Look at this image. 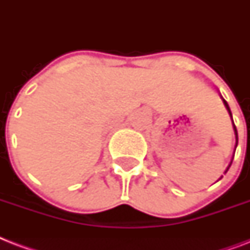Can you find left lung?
I'll list each match as a JSON object with an SVG mask.
<instances>
[{
    "label": "left lung",
    "instance_id": "obj_1",
    "mask_svg": "<svg viewBox=\"0 0 250 250\" xmlns=\"http://www.w3.org/2000/svg\"><path fill=\"white\" fill-rule=\"evenodd\" d=\"M223 102H225V105H226V107H227V110H229V115H231V118H232V114H231V110H229V104H227V102H226V101H225V100H223ZM233 128H235V135H236V145H237V131H236V127H235V125H233ZM231 164H232V161H231ZM231 164H229V166H231ZM229 167H227V170H226V172H227V171H229Z\"/></svg>",
    "mask_w": 250,
    "mask_h": 250
}]
</instances>
